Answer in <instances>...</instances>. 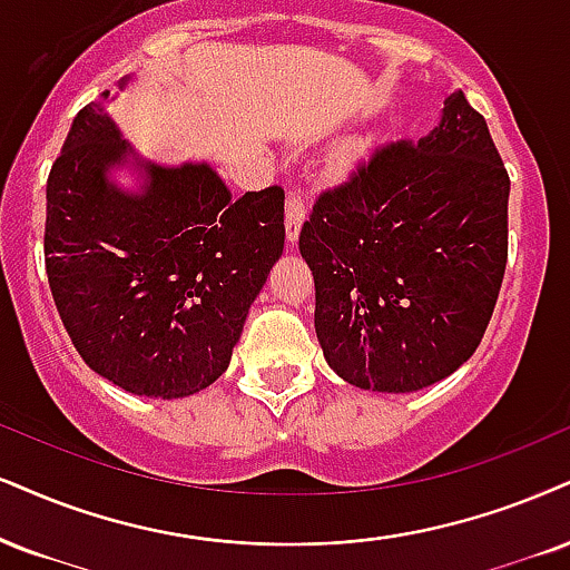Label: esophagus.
Wrapping results in <instances>:
<instances>
[{
    "label": "esophagus",
    "mask_w": 570,
    "mask_h": 570,
    "mask_svg": "<svg viewBox=\"0 0 570 570\" xmlns=\"http://www.w3.org/2000/svg\"><path fill=\"white\" fill-rule=\"evenodd\" d=\"M306 219V208L304 200H301L298 193H287L285 200V235L287 243H296L301 235V224Z\"/></svg>",
    "instance_id": "esophagus-1"
}]
</instances>
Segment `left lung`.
I'll return each mask as SVG.
<instances>
[{"mask_svg": "<svg viewBox=\"0 0 570 570\" xmlns=\"http://www.w3.org/2000/svg\"><path fill=\"white\" fill-rule=\"evenodd\" d=\"M508 198L489 126L460 89L425 137L381 147L320 195L298 248L343 381L412 393L473 356L508 264Z\"/></svg>", "mask_w": 570, "mask_h": 570, "instance_id": "8db88e82", "label": "left lung"}]
</instances>
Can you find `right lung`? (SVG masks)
<instances>
[{"mask_svg":"<svg viewBox=\"0 0 570 570\" xmlns=\"http://www.w3.org/2000/svg\"><path fill=\"white\" fill-rule=\"evenodd\" d=\"M108 97L79 110L49 171V291L97 375L135 396L185 399L229 367L283 256L285 193L232 198L206 160L153 164L121 135ZM126 165L138 171L137 190L112 177Z\"/></svg>","mask_w":570,"mask_h":570,"instance_id":"obj_1","label":"right lung"}]
</instances>
